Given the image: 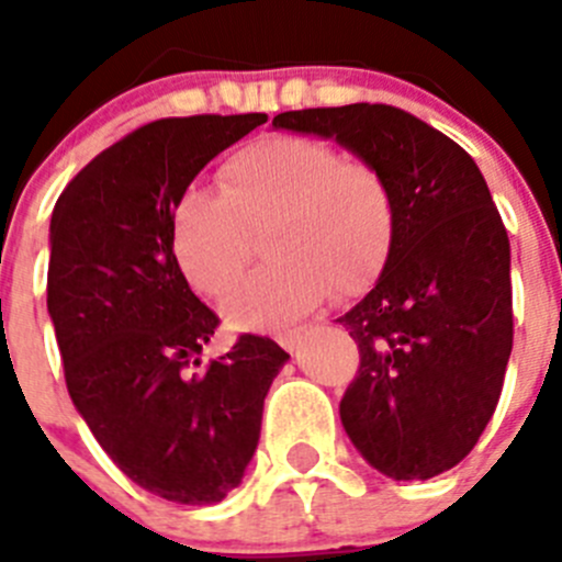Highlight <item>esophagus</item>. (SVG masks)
Masks as SVG:
<instances>
[{
	"instance_id": "esophagus-1",
	"label": "esophagus",
	"mask_w": 562,
	"mask_h": 562,
	"mask_svg": "<svg viewBox=\"0 0 562 562\" xmlns=\"http://www.w3.org/2000/svg\"><path fill=\"white\" fill-rule=\"evenodd\" d=\"M304 337H307V328H293V331L280 334V337H277V342H280L288 353H296V350L302 348Z\"/></svg>"
}]
</instances>
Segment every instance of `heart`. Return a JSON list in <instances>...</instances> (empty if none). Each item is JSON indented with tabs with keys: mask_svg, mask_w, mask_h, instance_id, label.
<instances>
[{
	"mask_svg": "<svg viewBox=\"0 0 562 562\" xmlns=\"http://www.w3.org/2000/svg\"><path fill=\"white\" fill-rule=\"evenodd\" d=\"M223 195L184 190L171 212V252L195 291L223 296L249 263V236L263 234V271L241 282L223 313L236 328H271L310 313L331 288L370 285L394 241L386 176L359 157L302 135L241 146L220 168Z\"/></svg>",
	"mask_w": 562,
	"mask_h": 562,
	"instance_id": "1",
	"label": "heart"
}]
</instances>
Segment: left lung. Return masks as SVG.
Instances as JSON below:
<instances>
[{
	"mask_svg": "<svg viewBox=\"0 0 562 562\" xmlns=\"http://www.w3.org/2000/svg\"><path fill=\"white\" fill-rule=\"evenodd\" d=\"M271 124L334 138L386 176L394 241L375 288L339 317L361 356L339 418L389 479L451 470L495 413L514 342L512 247L484 176L394 105L304 108Z\"/></svg>",
	"mask_w": 562,
	"mask_h": 562,
	"instance_id": "left-lung-1",
	"label": "left lung"
}]
</instances>
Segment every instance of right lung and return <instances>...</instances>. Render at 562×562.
<instances>
[{
  "instance_id": "obj_1",
  "label": "right lung",
  "mask_w": 562,
  "mask_h": 562,
  "mask_svg": "<svg viewBox=\"0 0 562 562\" xmlns=\"http://www.w3.org/2000/svg\"><path fill=\"white\" fill-rule=\"evenodd\" d=\"M266 113L157 119L100 151L50 214L48 315L76 411L116 468L181 506L241 484L263 400L291 356L241 334L203 370L220 317L171 252V212L209 160Z\"/></svg>"
}]
</instances>
